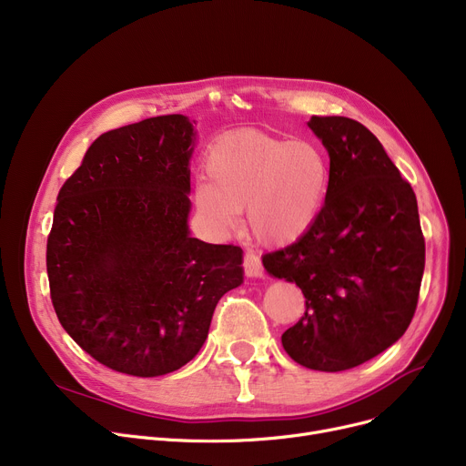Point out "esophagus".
<instances>
[{
  "mask_svg": "<svg viewBox=\"0 0 466 466\" xmlns=\"http://www.w3.org/2000/svg\"><path fill=\"white\" fill-rule=\"evenodd\" d=\"M242 265H244L246 277H250V279H261L263 277V265H261V259H259L258 254L246 252L244 259H242Z\"/></svg>",
  "mask_w": 466,
  "mask_h": 466,
  "instance_id": "esophagus-1",
  "label": "esophagus"
}]
</instances>
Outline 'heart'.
I'll use <instances>...</instances> for the list:
<instances>
[{
    "instance_id": "obj_1",
    "label": "heart",
    "mask_w": 466,
    "mask_h": 466,
    "mask_svg": "<svg viewBox=\"0 0 466 466\" xmlns=\"http://www.w3.org/2000/svg\"><path fill=\"white\" fill-rule=\"evenodd\" d=\"M207 180L196 184V207L207 228L228 233L246 208L252 235L291 244L318 222L331 187V166L310 141H286L258 129L220 135L205 154Z\"/></svg>"
}]
</instances>
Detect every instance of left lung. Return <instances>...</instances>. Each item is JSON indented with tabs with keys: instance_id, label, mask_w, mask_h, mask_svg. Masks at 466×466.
<instances>
[{
	"instance_id": "obj_1",
	"label": "left lung",
	"mask_w": 466,
	"mask_h": 466,
	"mask_svg": "<svg viewBox=\"0 0 466 466\" xmlns=\"http://www.w3.org/2000/svg\"><path fill=\"white\" fill-rule=\"evenodd\" d=\"M309 127L329 152V196L314 228L265 254L263 267L307 299L305 316L282 335L289 358L339 372L376 358L408 329L425 238L412 186L363 124L312 116Z\"/></svg>"
}]
</instances>
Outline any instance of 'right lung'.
Returning a JSON list of instances; mask_svg holds the SVG:
<instances>
[{"label":"right lung","mask_w":466,"mask_h":466,"mask_svg":"<svg viewBox=\"0 0 466 466\" xmlns=\"http://www.w3.org/2000/svg\"><path fill=\"white\" fill-rule=\"evenodd\" d=\"M194 126L182 115L106 131L64 182L46 240L52 307L96 361L129 376L178 370L205 344L242 250L189 237Z\"/></svg>","instance_id":"right-lung-1"}]
</instances>
